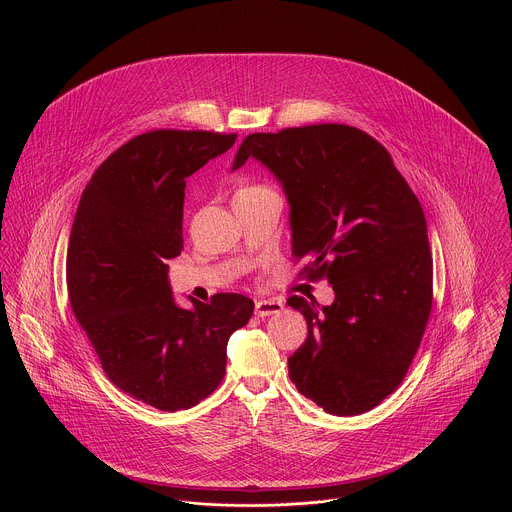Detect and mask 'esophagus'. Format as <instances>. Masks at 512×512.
Here are the masks:
<instances>
[{"label":"esophagus","mask_w":512,"mask_h":512,"mask_svg":"<svg viewBox=\"0 0 512 512\" xmlns=\"http://www.w3.org/2000/svg\"><path fill=\"white\" fill-rule=\"evenodd\" d=\"M285 307V303L281 299H259L255 303V313L259 317H269V315H277L281 313Z\"/></svg>","instance_id":"34e87169"}]
</instances>
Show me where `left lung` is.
<instances>
[{
    "mask_svg": "<svg viewBox=\"0 0 512 512\" xmlns=\"http://www.w3.org/2000/svg\"><path fill=\"white\" fill-rule=\"evenodd\" d=\"M249 157L283 185L291 247L311 281L327 279L335 301L289 297L307 339L289 357L297 391L339 417L377 407L405 379L433 305V257L423 207L389 151L341 123L251 133Z\"/></svg>",
    "mask_w": 512,
    "mask_h": 512,
    "instance_id": "left-lung-1",
    "label": "left lung"
}]
</instances>
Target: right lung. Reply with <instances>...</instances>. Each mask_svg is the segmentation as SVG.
I'll return each instance as SVG.
<instances>
[{"label": "right lung", "instance_id": "add662e5", "mask_svg": "<svg viewBox=\"0 0 512 512\" xmlns=\"http://www.w3.org/2000/svg\"><path fill=\"white\" fill-rule=\"evenodd\" d=\"M237 133L157 129L133 137L93 173L75 211L65 279L73 315L107 379L159 411L191 409L221 383L229 337L255 303L217 293L181 309L169 259L183 249L185 179L233 147Z\"/></svg>", "mask_w": 512, "mask_h": 512}]
</instances>
